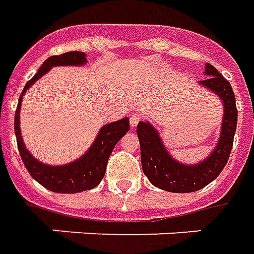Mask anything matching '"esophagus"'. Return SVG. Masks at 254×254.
I'll return each instance as SVG.
<instances>
[{
	"label": "esophagus",
	"instance_id": "esophagus-1",
	"mask_svg": "<svg viewBox=\"0 0 254 254\" xmlns=\"http://www.w3.org/2000/svg\"><path fill=\"white\" fill-rule=\"evenodd\" d=\"M141 119H142V116H141V115H139V113H135V115H131V118H130L131 126H132V127H135L136 124L141 122Z\"/></svg>",
	"mask_w": 254,
	"mask_h": 254
}]
</instances>
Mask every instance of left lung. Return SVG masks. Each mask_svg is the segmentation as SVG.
Returning a JSON list of instances; mask_svg holds the SVG:
<instances>
[{"label": "left lung", "instance_id": "1", "mask_svg": "<svg viewBox=\"0 0 254 254\" xmlns=\"http://www.w3.org/2000/svg\"><path fill=\"white\" fill-rule=\"evenodd\" d=\"M205 73L208 78L199 83L216 93L223 100L222 134L213 153L197 165H183L171 157L161 143L159 134L152 126L139 122L136 134L141 145V163L143 174L152 185L171 193H191L205 188L215 181L226 167L233 149L234 134L237 128V104L231 84L213 65L206 64Z\"/></svg>", "mask_w": 254, "mask_h": 254}]
</instances>
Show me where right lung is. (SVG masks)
Masks as SVG:
<instances>
[{"mask_svg":"<svg viewBox=\"0 0 254 254\" xmlns=\"http://www.w3.org/2000/svg\"><path fill=\"white\" fill-rule=\"evenodd\" d=\"M84 56L86 55L83 52H66L64 55L52 56L48 60H45L44 64L38 69V72L27 82L26 87L21 91L17 108H16L15 132L21 160L26 165L27 171L30 172V175L39 185H42L44 188L50 191H55V193H79V191L95 188L105 175L108 159H109L115 145L123 138V135L127 134V131L130 130L128 118H124L119 122L104 126L98 132V136L93 143V146L90 147V150L83 157H80L71 164L61 165V167L42 164L27 152L23 139H21L20 127H19V123H20L19 112H20L23 94L35 80H38L44 73L48 72L52 66L82 65L86 63Z\"/></svg>","mask_w":254,"mask_h":254,"instance_id":"right-lung-1","label":"right lung"}]
</instances>
